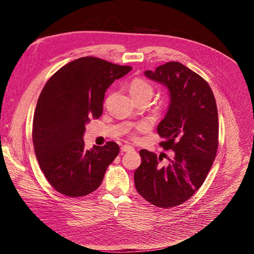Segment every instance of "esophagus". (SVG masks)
Here are the masks:
<instances>
[{
	"label": "esophagus",
	"instance_id": "obj_1",
	"mask_svg": "<svg viewBox=\"0 0 254 254\" xmlns=\"http://www.w3.org/2000/svg\"><path fill=\"white\" fill-rule=\"evenodd\" d=\"M132 149H134V148H132L131 146H129V145H123L122 146V151L123 152H127V151H130Z\"/></svg>",
	"mask_w": 254,
	"mask_h": 254
}]
</instances>
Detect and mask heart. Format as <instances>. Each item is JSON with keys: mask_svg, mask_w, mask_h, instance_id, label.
Here are the masks:
<instances>
[{"mask_svg": "<svg viewBox=\"0 0 254 254\" xmlns=\"http://www.w3.org/2000/svg\"><path fill=\"white\" fill-rule=\"evenodd\" d=\"M128 90L131 98L134 100L141 99V98H147L150 100L153 95L152 85L147 81V80L142 79V78H135L134 80H131L129 83ZM145 127L146 126L144 124H140L137 126L138 130H143L145 129Z\"/></svg>", "mask_w": 254, "mask_h": 254, "instance_id": "b5f03b06", "label": "heart"}]
</instances>
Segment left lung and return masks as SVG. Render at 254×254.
I'll list each match as a JSON object with an SVG mask.
<instances>
[{"mask_svg": "<svg viewBox=\"0 0 254 254\" xmlns=\"http://www.w3.org/2000/svg\"><path fill=\"white\" fill-rule=\"evenodd\" d=\"M144 74L169 90V108L156 129L164 140L161 146L174 151V155L163 166L161 155L140 150L142 163L134 174L136 190L156 207H176L201 188L215 159L216 102L205 80L178 62Z\"/></svg>", "mask_w": 254, "mask_h": 254, "instance_id": "1", "label": "left lung"}]
</instances>
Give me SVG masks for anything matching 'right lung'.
Returning a JSON list of instances; mask_svg holds the SVG:
<instances>
[{
    "mask_svg": "<svg viewBox=\"0 0 254 254\" xmlns=\"http://www.w3.org/2000/svg\"><path fill=\"white\" fill-rule=\"evenodd\" d=\"M130 70L85 57L64 65L45 84L34 114L33 143L39 166L57 191L77 197L101 185L119 146L107 142L87 150L85 126L100 118L106 90Z\"/></svg>",
    "mask_w": 254,
    "mask_h": 254,
    "instance_id": "right-lung-1",
    "label": "right lung"
}]
</instances>
